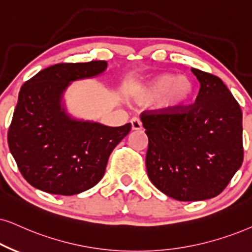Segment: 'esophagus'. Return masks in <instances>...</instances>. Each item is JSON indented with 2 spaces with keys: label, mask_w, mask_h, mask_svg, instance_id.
Here are the masks:
<instances>
[{
  "label": "esophagus",
  "mask_w": 252,
  "mask_h": 252,
  "mask_svg": "<svg viewBox=\"0 0 252 252\" xmlns=\"http://www.w3.org/2000/svg\"><path fill=\"white\" fill-rule=\"evenodd\" d=\"M131 123V129L132 130H141L142 129V122L137 117H133V119L130 121Z\"/></svg>",
  "instance_id": "34e87169"
}]
</instances>
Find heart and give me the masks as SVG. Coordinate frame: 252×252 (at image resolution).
<instances>
[{"mask_svg": "<svg viewBox=\"0 0 252 252\" xmlns=\"http://www.w3.org/2000/svg\"><path fill=\"white\" fill-rule=\"evenodd\" d=\"M194 92L195 86L189 76L163 73L138 86L133 96L141 103L163 98V110L167 114H174L190 102Z\"/></svg>", "mask_w": 252, "mask_h": 252, "instance_id": "1", "label": "heart"}]
</instances>
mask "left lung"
Instances as JSON below:
<instances>
[{"instance_id":"left-lung-1","label":"left lung","mask_w":252,"mask_h":252,"mask_svg":"<svg viewBox=\"0 0 252 252\" xmlns=\"http://www.w3.org/2000/svg\"><path fill=\"white\" fill-rule=\"evenodd\" d=\"M200 82L195 103L183 113L142 114L149 138V179L179 201L212 199L243 161L242 110L218 76L192 68Z\"/></svg>"}]
</instances>
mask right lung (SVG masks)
I'll list each match as a JSON object with an SVG mask.
<instances>
[{
  "mask_svg": "<svg viewBox=\"0 0 252 252\" xmlns=\"http://www.w3.org/2000/svg\"><path fill=\"white\" fill-rule=\"evenodd\" d=\"M108 63H57L22 86L8 132V144L22 176L34 189L74 195L102 179L114 148L131 124L108 126L76 119L66 107L72 82L106 72Z\"/></svg>",
  "mask_w": 252,
  "mask_h": 252,
  "instance_id": "right-lung-1",
  "label": "right lung"
}]
</instances>
